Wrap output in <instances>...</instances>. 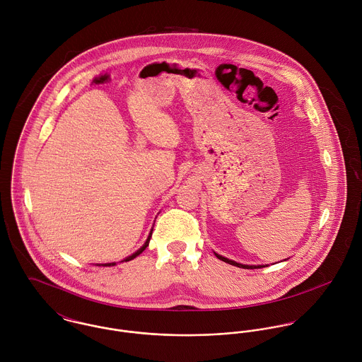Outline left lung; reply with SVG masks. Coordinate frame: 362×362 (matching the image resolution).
Masks as SVG:
<instances>
[{
    "instance_id": "left-lung-1",
    "label": "left lung",
    "mask_w": 362,
    "mask_h": 362,
    "mask_svg": "<svg viewBox=\"0 0 362 362\" xmlns=\"http://www.w3.org/2000/svg\"><path fill=\"white\" fill-rule=\"evenodd\" d=\"M214 255L217 257V258L220 259V260H223V262H226V263H230V264H233V266H237V267H243V269H259V267H264V264H243V263H238V262H234V260H231V259L224 258V257H221V255H218V254H216L214 252ZM284 260H287V259H284Z\"/></svg>"
}]
</instances>
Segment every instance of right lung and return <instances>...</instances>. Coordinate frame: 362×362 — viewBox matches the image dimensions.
Returning a JSON list of instances; mask_svg holds the SVG:
<instances>
[{
	"label": "right lung",
	"instance_id": "right-lung-1",
	"mask_svg": "<svg viewBox=\"0 0 362 362\" xmlns=\"http://www.w3.org/2000/svg\"><path fill=\"white\" fill-rule=\"evenodd\" d=\"M152 231H153V228L151 230V233H149V235H148V238H146V241H145V244L136 251V252H134L132 255H129V257H127V258L124 259V260H121V262H128V260H132L134 258H136L138 255H141L145 250H146V247L149 245V241H151V237H152ZM114 264H117L115 262H111V263H102V264H98V266H114Z\"/></svg>",
	"mask_w": 362,
	"mask_h": 362
}]
</instances>
